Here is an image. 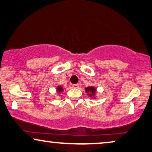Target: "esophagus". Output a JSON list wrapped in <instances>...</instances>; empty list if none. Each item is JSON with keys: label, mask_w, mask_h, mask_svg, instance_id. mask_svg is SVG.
<instances>
[{"label": "esophagus", "mask_w": 152, "mask_h": 152, "mask_svg": "<svg viewBox=\"0 0 152 152\" xmlns=\"http://www.w3.org/2000/svg\"><path fill=\"white\" fill-rule=\"evenodd\" d=\"M73 87L75 88V89H78V88H79V84H74V85H73Z\"/></svg>", "instance_id": "1"}]
</instances>
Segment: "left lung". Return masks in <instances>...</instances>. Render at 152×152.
<instances>
[{"label": "left lung", "mask_w": 152, "mask_h": 152, "mask_svg": "<svg viewBox=\"0 0 152 152\" xmlns=\"http://www.w3.org/2000/svg\"><path fill=\"white\" fill-rule=\"evenodd\" d=\"M85 92L87 94V96L91 99H96L97 96L96 88L94 86H90L85 88Z\"/></svg>", "instance_id": "obj_1"}]
</instances>
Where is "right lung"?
Returning <instances> with one entry per match:
<instances>
[{
    "label": "right lung",
    "instance_id": "right-lung-1",
    "mask_svg": "<svg viewBox=\"0 0 152 152\" xmlns=\"http://www.w3.org/2000/svg\"><path fill=\"white\" fill-rule=\"evenodd\" d=\"M63 91V88L62 86L58 85L56 87V92H57V94H61V93Z\"/></svg>",
    "mask_w": 152,
    "mask_h": 152
}]
</instances>
